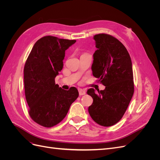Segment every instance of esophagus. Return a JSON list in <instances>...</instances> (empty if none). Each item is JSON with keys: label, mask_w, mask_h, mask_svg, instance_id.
I'll use <instances>...</instances> for the list:
<instances>
[{"label": "esophagus", "mask_w": 160, "mask_h": 160, "mask_svg": "<svg viewBox=\"0 0 160 160\" xmlns=\"http://www.w3.org/2000/svg\"><path fill=\"white\" fill-rule=\"evenodd\" d=\"M79 95H83L86 93V92L84 89H79Z\"/></svg>", "instance_id": "34e87169"}]
</instances>
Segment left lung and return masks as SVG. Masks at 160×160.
I'll list each match as a JSON object with an SVG mask.
<instances>
[{
    "label": "left lung",
    "mask_w": 160,
    "mask_h": 160,
    "mask_svg": "<svg viewBox=\"0 0 160 160\" xmlns=\"http://www.w3.org/2000/svg\"><path fill=\"white\" fill-rule=\"evenodd\" d=\"M93 38L98 49L91 70L105 88L98 93L93 88L88 90L93 99L88 111L97 123L109 127L122 118L133 95L132 62L126 48L117 38L106 34Z\"/></svg>",
    "instance_id": "obj_1"
}]
</instances>
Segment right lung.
Wrapping results in <instances>:
<instances>
[{
  "mask_svg": "<svg viewBox=\"0 0 160 160\" xmlns=\"http://www.w3.org/2000/svg\"><path fill=\"white\" fill-rule=\"evenodd\" d=\"M75 42L52 36L42 37L25 62L24 84L28 113L42 126L51 128L60 123L79 96L74 87L67 91L55 82L63 67L65 51Z\"/></svg>",
  "mask_w": 160,
  "mask_h": 160,
  "instance_id": "obj_1",
  "label": "right lung"
}]
</instances>
